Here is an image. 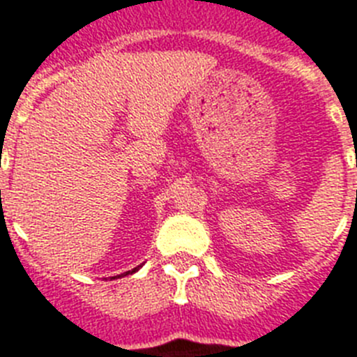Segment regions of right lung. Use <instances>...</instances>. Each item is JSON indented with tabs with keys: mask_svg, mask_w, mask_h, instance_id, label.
<instances>
[{
	"mask_svg": "<svg viewBox=\"0 0 357 357\" xmlns=\"http://www.w3.org/2000/svg\"><path fill=\"white\" fill-rule=\"evenodd\" d=\"M140 268V266H138ZM138 268H132V270H129V272H126V273H120V275H116V278H123V275H129V273H135L138 270Z\"/></svg>",
	"mask_w": 357,
	"mask_h": 357,
	"instance_id": "add662e5",
	"label": "right lung"
}]
</instances>
